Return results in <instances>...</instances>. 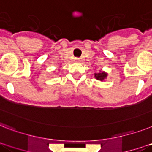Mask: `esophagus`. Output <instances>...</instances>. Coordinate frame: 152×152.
I'll list each match as a JSON object with an SVG mask.
<instances>
[{
	"instance_id": "esophagus-1",
	"label": "esophagus",
	"mask_w": 152,
	"mask_h": 152,
	"mask_svg": "<svg viewBox=\"0 0 152 152\" xmlns=\"http://www.w3.org/2000/svg\"><path fill=\"white\" fill-rule=\"evenodd\" d=\"M75 61H76V62H80V61H82V60H81L80 58H75Z\"/></svg>"
}]
</instances>
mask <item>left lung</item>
<instances>
[{"mask_svg": "<svg viewBox=\"0 0 152 152\" xmlns=\"http://www.w3.org/2000/svg\"><path fill=\"white\" fill-rule=\"evenodd\" d=\"M107 75H108V74L106 73V72H97V73H94V77H95L97 80L103 81V80L107 77Z\"/></svg>", "mask_w": 152, "mask_h": 152, "instance_id": "obj_1", "label": "left lung"}]
</instances>
